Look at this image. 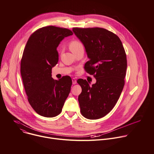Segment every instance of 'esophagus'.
Masks as SVG:
<instances>
[{"mask_svg":"<svg viewBox=\"0 0 154 154\" xmlns=\"http://www.w3.org/2000/svg\"><path fill=\"white\" fill-rule=\"evenodd\" d=\"M72 84H73V85H75V84L77 83V80H76V79H74V78H72Z\"/></svg>","mask_w":154,"mask_h":154,"instance_id":"34e87169","label":"esophagus"}]
</instances>
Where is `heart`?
<instances>
[{
    "label": "heart",
    "instance_id": "obj_1",
    "mask_svg": "<svg viewBox=\"0 0 154 154\" xmlns=\"http://www.w3.org/2000/svg\"><path fill=\"white\" fill-rule=\"evenodd\" d=\"M81 47H83L82 43L77 40L72 41L69 43V48L72 52L75 51L76 49H77L78 48H81Z\"/></svg>",
    "mask_w": 154,
    "mask_h": 154
}]
</instances>
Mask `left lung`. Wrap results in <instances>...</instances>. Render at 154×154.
Returning <instances> with one entry per match:
<instances>
[{
  "instance_id": "1",
  "label": "left lung",
  "mask_w": 154,
  "mask_h": 154,
  "mask_svg": "<svg viewBox=\"0 0 154 154\" xmlns=\"http://www.w3.org/2000/svg\"><path fill=\"white\" fill-rule=\"evenodd\" d=\"M72 31L90 59L85 69L96 80L92 86L86 80H77L82 90L78 98L80 112L87 119H97L111 112L122 93L127 69L125 52L119 38L105 29L73 28Z\"/></svg>"
}]
</instances>
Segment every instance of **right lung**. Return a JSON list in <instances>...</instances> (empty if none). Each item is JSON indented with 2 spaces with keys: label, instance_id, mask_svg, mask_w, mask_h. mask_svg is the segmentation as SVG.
<instances>
[{
  "label": "right lung",
  "instance_id": "add662e5",
  "mask_svg": "<svg viewBox=\"0 0 154 154\" xmlns=\"http://www.w3.org/2000/svg\"><path fill=\"white\" fill-rule=\"evenodd\" d=\"M69 29L55 26L42 27L31 35L20 62V74L29 102L39 115L52 118L62 111L72 85L69 76L54 80L52 68L58 61L57 48Z\"/></svg>",
  "mask_w": 154,
  "mask_h": 154
}]
</instances>
